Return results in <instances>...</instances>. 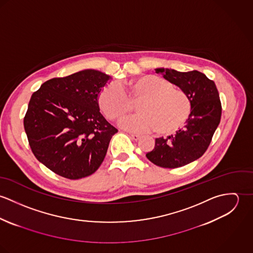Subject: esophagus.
Returning a JSON list of instances; mask_svg holds the SVG:
<instances>
[{"instance_id":"1","label":"esophagus","mask_w":253,"mask_h":253,"mask_svg":"<svg viewBox=\"0 0 253 253\" xmlns=\"http://www.w3.org/2000/svg\"><path fill=\"white\" fill-rule=\"evenodd\" d=\"M130 137H131V139H133V140H138V139H140V135L139 134H133V133H131L130 134Z\"/></svg>"}]
</instances>
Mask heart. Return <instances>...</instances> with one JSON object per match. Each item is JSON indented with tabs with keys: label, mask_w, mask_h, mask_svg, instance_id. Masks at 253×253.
Instances as JSON below:
<instances>
[{
	"label": "heart",
	"mask_w": 253,
	"mask_h": 253,
	"mask_svg": "<svg viewBox=\"0 0 253 253\" xmlns=\"http://www.w3.org/2000/svg\"><path fill=\"white\" fill-rule=\"evenodd\" d=\"M137 102V114L121 122V126L133 132L155 129L161 134L176 131L192 112L188 93L156 75H145L120 84L109 83L97 95V104L109 121L117 122L129 114Z\"/></svg>",
	"instance_id": "1"
}]
</instances>
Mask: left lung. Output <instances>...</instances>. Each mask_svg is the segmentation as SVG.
Masks as SVG:
<instances>
[{"label":"left lung","instance_id":"1","mask_svg":"<svg viewBox=\"0 0 253 253\" xmlns=\"http://www.w3.org/2000/svg\"><path fill=\"white\" fill-rule=\"evenodd\" d=\"M156 72L163 73L166 80L185 90L192 101L185 126L175 135L156 138L154 149L146 154L158 167L177 169L198 160L208 150L221 119L219 93L214 82L199 71L159 68Z\"/></svg>","mask_w":253,"mask_h":253}]
</instances>
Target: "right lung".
Masks as SVG:
<instances>
[{
	"label": "right lung",
	"instance_id": "obj_1",
	"mask_svg": "<svg viewBox=\"0 0 253 253\" xmlns=\"http://www.w3.org/2000/svg\"><path fill=\"white\" fill-rule=\"evenodd\" d=\"M110 76L84 70L44 82L29 101L24 129L37 160L54 173L80 179L101 166L118 129L99 112Z\"/></svg>",
	"mask_w": 253,
	"mask_h": 253
}]
</instances>
